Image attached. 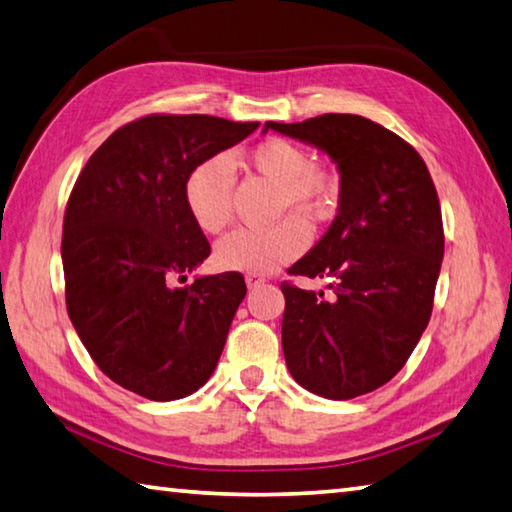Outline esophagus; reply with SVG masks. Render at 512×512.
<instances>
[{
  "label": "esophagus",
  "mask_w": 512,
  "mask_h": 512,
  "mask_svg": "<svg viewBox=\"0 0 512 512\" xmlns=\"http://www.w3.org/2000/svg\"><path fill=\"white\" fill-rule=\"evenodd\" d=\"M266 280L262 275H257V273H248L246 275V284H248V288H257V286H262Z\"/></svg>",
  "instance_id": "34e87169"
}]
</instances>
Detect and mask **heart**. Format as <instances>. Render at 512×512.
I'll return each instance as SVG.
<instances>
[{"mask_svg": "<svg viewBox=\"0 0 512 512\" xmlns=\"http://www.w3.org/2000/svg\"><path fill=\"white\" fill-rule=\"evenodd\" d=\"M248 163L280 185V210H295L309 219L333 212L340 197L338 176L286 138H266L248 152ZM235 172L224 154L199 161L185 176L183 199L190 217L203 232L217 235L232 219ZM311 232L300 217H286L271 228H237L219 241L215 262L224 271L273 273L304 253Z\"/></svg>", "mask_w": 512, "mask_h": 512, "instance_id": "1", "label": "heart"}]
</instances>
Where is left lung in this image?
Listing matches in <instances>:
<instances>
[{
    "label": "left lung",
    "mask_w": 512,
    "mask_h": 512,
    "mask_svg": "<svg viewBox=\"0 0 512 512\" xmlns=\"http://www.w3.org/2000/svg\"><path fill=\"white\" fill-rule=\"evenodd\" d=\"M327 152L340 206L288 275L331 277V297L282 282V349L309 392L349 401L389 383L421 340L443 259L441 203L425 161L401 136L353 114L266 123Z\"/></svg>",
    "instance_id": "left-lung-1"
}]
</instances>
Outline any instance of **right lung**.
<instances>
[{"label":"right lung","mask_w":512,"mask_h":512,"mask_svg":"<svg viewBox=\"0 0 512 512\" xmlns=\"http://www.w3.org/2000/svg\"><path fill=\"white\" fill-rule=\"evenodd\" d=\"M257 127L206 114L136 118L73 185L62 228L67 311L102 374L129 392L176 401L217 367L246 282L232 271L176 286L210 255L183 183Z\"/></svg>","instance_id":"1"}]
</instances>
